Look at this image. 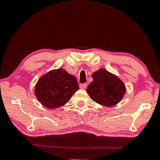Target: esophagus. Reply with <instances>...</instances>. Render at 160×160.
<instances>
[{"instance_id":"34e87169","label":"esophagus","mask_w":160,"mask_h":160,"mask_svg":"<svg viewBox=\"0 0 160 160\" xmlns=\"http://www.w3.org/2000/svg\"><path fill=\"white\" fill-rule=\"evenodd\" d=\"M86 88H87V84H86V83H84V84H80V89L85 90Z\"/></svg>"}]
</instances>
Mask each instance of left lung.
I'll use <instances>...</instances> for the list:
<instances>
[{"label":"left lung","instance_id":"1","mask_svg":"<svg viewBox=\"0 0 160 160\" xmlns=\"http://www.w3.org/2000/svg\"><path fill=\"white\" fill-rule=\"evenodd\" d=\"M93 81L88 86L87 92L95 102L112 107L122 100L126 93L122 80L107 70L100 68L92 73Z\"/></svg>","mask_w":160,"mask_h":160}]
</instances>
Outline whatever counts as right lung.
I'll return each mask as SVG.
<instances>
[{
	"label": "right lung",
	"instance_id": "obj_1",
	"mask_svg": "<svg viewBox=\"0 0 160 160\" xmlns=\"http://www.w3.org/2000/svg\"><path fill=\"white\" fill-rule=\"evenodd\" d=\"M78 89L75 76L60 68L42 75L35 86L34 93L45 108L55 109L65 105Z\"/></svg>",
	"mask_w": 160,
	"mask_h": 160
}]
</instances>
